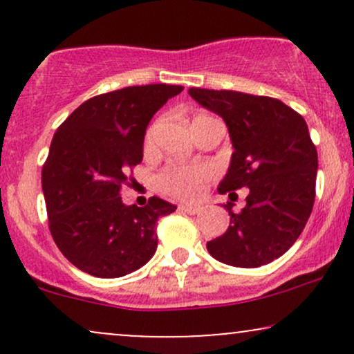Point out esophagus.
I'll use <instances>...</instances> for the list:
<instances>
[{
	"label": "esophagus",
	"mask_w": 354,
	"mask_h": 354,
	"mask_svg": "<svg viewBox=\"0 0 354 354\" xmlns=\"http://www.w3.org/2000/svg\"><path fill=\"white\" fill-rule=\"evenodd\" d=\"M180 209L185 211V213H188V214H198L203 208L200 205H181Z\"/></svg>",
	"instance_id": "1"
}]
</instances>
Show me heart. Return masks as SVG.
<instances>
[{
	"label": "heart",
	"mask_w": 354,
	"mask_h": 354,
	"mask_svg": "<svg viewBox=\"0 0 354 354\" xmlns=\"http://www.w3.org/2000/svg\"><path fill=\"white\" fill-rule=\"evenodd\" d=\"M196 118H201V115ZM196 118H194V120H196ZM154 131H156V126H151V128L146 131L145 148H151L153 146ZM206 178H208V169L203 168V166H196V168H171L160 174L158 185L161 186V189L173 194V196L194 198L201 188V183L205 181Z\"/></svg>",
	"instance_id": "heart-1"
}]
</instances>
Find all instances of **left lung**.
<instances>
[{
    "instance_id": "8db88e82",
    "label": "left lung",
    "mask_w": 354,
    "mask_h": 354,
    "mask_svg": "<svg viewBox=\"0 0 354 354\" xmlns=\"http://www.w3.org/2000/svg\"><path fill=\"white\" fill-rule=\"evenodd\" d=\"M189 96L228 126L233 154L218 193L250 188L239 213L225 206L230 228L206 243L218 261L258 268L295 245L315 203L318 153L306 121L283 101L239 91L189 88Z\"/></svg>"
}]
</instances>
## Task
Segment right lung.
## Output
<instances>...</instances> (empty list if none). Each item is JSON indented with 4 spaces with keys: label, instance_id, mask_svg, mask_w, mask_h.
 <instances>
[{
    "label": "right lung",
    "instance_id": "1",
    "mask_svg": "<svg viewBox=\"0 0 354 354\" xmlns=\"http://www.w3.org/2000/svg\"><path fill=\"white\" fill-rule=\"evenodd\" d=\"M181 91L146 84L104 93L56 129L41 171L48 221L61 253L84 273L120 278L153 258L156 221L176 206L156 196L143 208L124 205L120 189L143 160L153 115Z\"/></svg>",
    "mask_w": 354,
    "mask_h": 354
}]
</instances>
